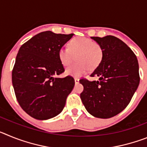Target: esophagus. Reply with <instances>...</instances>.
<instances>
[{
    "label": "esophagus",
    "instance_id": "1",
    "mask_svg": "<svg viewBox=\"0 0 147 147\" xmlns=\"http://www.w3.org/2000/svg\"><path fill=\"white\" fill-rule=\"evenodd\" d=\"M74 81L76 84H78V83L80 82V79H78V78H74Z\"/></svg>",
    "mask_w": 147,
    "mask_h": 147
}]
</instances>
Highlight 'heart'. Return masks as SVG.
<instances>
[{"label": "heart", "mask_w": 147, "mask_h": 147, "mask_svg": "<svg viewBox=\"0 0 147 147\" xmlns=\"http://www.w3.org/2000/svg\"><path fill=\"white\" fill-rule=\"evenodd\" d=\"M59 59L60 63L67 67L75 60L78 62L68 67L65 74L73 77H81L88 72V69L98 67L103 57V50L101 45L88 37H77L70 40L68 48L59 49Z\"/></svg>", "instance_id": "1"}]
</instances>
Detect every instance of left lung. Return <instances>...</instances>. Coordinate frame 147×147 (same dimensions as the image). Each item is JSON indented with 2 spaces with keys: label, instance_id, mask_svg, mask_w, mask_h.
Returning <instances> with one entry per match:
<instances>
[{
  "label": "left lung",
  "instance_id": "8db88e82",
  "mask_svg": "<svg viewBox=\"0 0 147 147\" xmlns=\"http://www.w3.org/2000/svg\"><path fill=\"white\" fill-rule=\"evenodd\" d=\"M103 50V57L90 76L98 81L82 79L80 94L87 111L93 116L109 119L129 105L140 82L139 66L136 54L117 37H91Z\"/></svg>",
  "mask_w": 147,
  "mask_h": 147
}]
</instances>
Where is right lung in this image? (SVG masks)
Returning <instances> with one entry per match:
<instances>
[{"label": "right lung", "instance_id": "obj_1", "mask_svg": "<svg viewBox=\"0 0 147 147\" xmlns=\"http://www.w3.org/2000/svg\"><path fill=\"white\" fill-rule=\"evenodd\" d=\"M74 34L41 32L23 44L13 67L12 85L18 103L27 114L38 120L59 115L75 82L65 71L58 53Z\"/></svg>", "mask_w": 147, "mask_h": 147}]
</instances>
